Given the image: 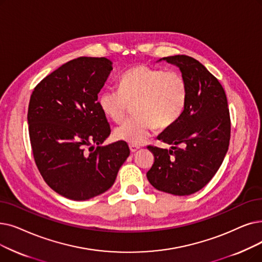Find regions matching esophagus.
<instances>
[{
	"label": "esophagus",
	"instance_id": "1",
	"mask_svg": "<svg viewBox=\"0 0 262 262\" xmlns=\"http://www.w3.org/2000/svg\"><path fill=\"white\" fill-rule=\"evenodd\" d=\"M129 149L132 153H135L136 151H138L140 149L139 145H135V144H129Z\"/></svg>",
	"mask_w": 262,
	"mask_h": 262
}]
</instances>
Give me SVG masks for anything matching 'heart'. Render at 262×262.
<instances>
[{
    "instance_id": "obj_1",
    "label": "heart",
    "mask_w": 262,
    "mask_h": 262,
    "mask_svg": "<svg viewBox=\"0 0 262 262\" xmlns=\"http://www.w3.org/2000/svg\"><path fill=\"white\" fill-rule=\"evenodd\" d=\"M188 99L185 77L177 71L140 64L120 78V89H104L98 94V106L104 115L121 122L135 105L137 118L115 129V138L129 144L143 143L157 129L173 125L183 115Z\"/></svg>"
}]
</instances>
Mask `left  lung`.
<instances>
[{"instance_id": "left-lung-1", "label": "left lung", "mask_w": 262, "mask_h": 262, "mask_svg": "<svg viewBox=\"0 0 262 262\" xmlns=\"http://www.w3.org/2000/svg\"><path fill=\"white\" fill-rule=\"evenodd\" d=\"M162 60L180 68L188 84V99L183 115L157 137L171 149L147 146L154 164L146 178L158 190L187 196L209 183L228 151V103L220 81L199 61L183 54Z\"/></svg>"}]
</instances>
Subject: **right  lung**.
I'll use <instances>...</instances> for the list:
<instances>
[{"label":"right lung","mask_w":262,"mask_h":262,"mask_svg":"<svg viewBox=\"0 0 262 262\" xmlns=\"http://www.w3.org/2000/svg\"><path fill=\"white\" fill-rule=\"evenodd\" d=\"M111 71L106 58L80 56L43 78L31 95L28 124L35 164L65 198L82 201L103 194L129 155L125 141L99 145L111 132L97 101Z\"/></svg>","instance_id":"right-lung-1"}]
</instances>
